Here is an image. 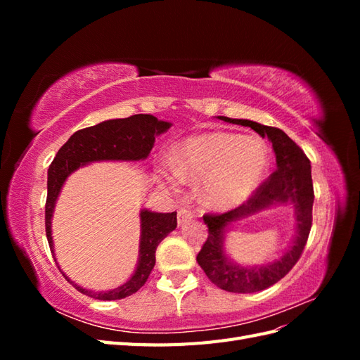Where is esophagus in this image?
Wrapping results in <instances>:
<instances>
[{
    "mask_svg": "<svg viewBox=\"0 0 360 360\" xmlns=\"http://www.w3.org/2000/svg\"><path fill=\"white\" fill-rule=\"evenodd\" d=\"M193 216H195V213H193V210L191 209V207H181V209L177 212V221H179V225H183L184 222L191 221Z\"/></svg>",
    "mask_w": 360,
    "mask_h": 360,
    "instance_id": "1",
    "label": "esophagus"
}]
</instances>
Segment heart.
<instances>
[{
	"label": "heart",
	"mask_w": 360,
	"mask_h": 360,
	"mask_svg": "<svg viewBox=\"0 0 360 360\" xmlns=\"http://www.w3.org/2000/svg\"><path fill=\"white\" fill-rule=\"evenodd\" d=\"M269 168V150L258 138L212 132L184 141L176 153L171 181H204V200L216 209L242 204Z\"/></svg>",
	"instance_id": "b5f03b06"
}]
</instances>
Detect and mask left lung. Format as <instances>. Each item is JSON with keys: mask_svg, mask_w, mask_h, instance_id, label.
<instances>
[{"mask_svg": "<svg viewBox=\"0 0 360 360\" xmlns=\"http://www.w3.org/2000/svg\"><path fill=\"white\" fill-rule=\"evenodd\" d=\"M226 123L254 129L258 135L269 138L276 155V171L261 184L246 202L221 214H204L209 236L197 255L198 264L214 285L230 292H255L271 287L284 278L297 263L312 225L314 188L311 162L303 150L278 127L259 124L250 120L217 117ZM276 203H292L297 217L298 234L293 245L279 260L266 266L243 268L227 258L223 250L226 228L250 214Z\"/></svg>", "mask_w": 360, "mask_h": 360, "instance_id": "8db88e82", "label": "left lung"}]
</instances>
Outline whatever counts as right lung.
<instances>
[{"label":"right lung","mask_w":360,"mask_h":360,"mask_svg":"<svg viewBox=\"0 0 360 360\" xmlns=\"http://www.w3.org/2000/svg\"><path fill=\"white\" fill-rule=\"evenodd\" d=\"M171 127V123L160 122L150 114H136L127 118L106 120L96 126L85 127L75 132L64 144L52 160L48 169V198L45 205V225L46 237L53 254V242L51 231V219L60 191L64 181L73 171L85 163L99 160H139L146 159L155 146V138ZM141 238H139V258L135 274L127 282L110 291H91L70 284L82 294L99 300L124 299L136 292L146 284L151 270L156 263V248L172 230L177 226V212L156 213L147 209L141 210ZM56 259V255H53Z\"/></svg>","instance_id":"add662e5"}]
</instances>
